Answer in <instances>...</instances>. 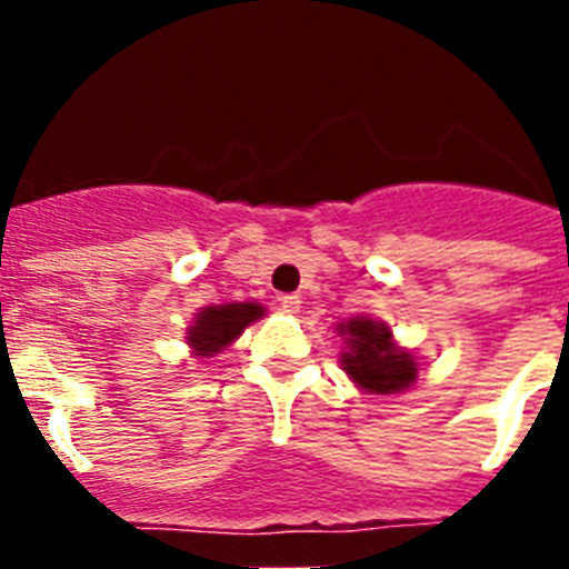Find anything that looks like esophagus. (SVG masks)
I'll use <instances>...</instances> for the list:
<instances>
[{"label":"esophagus","instance_id":"obj_1","mask_svg":"<svg viewBox=\"0 0 569 569\" xmlns=\"http://www.w3.org/2000/svg\"><path fill=\"white\" fill-rule=\"evenodd\" d=\"M279 308L284 310V313H299L301 299L296 293H284V296H279Z\"/></svg>","mask_w":569,"mask_h":569}]
</instances>
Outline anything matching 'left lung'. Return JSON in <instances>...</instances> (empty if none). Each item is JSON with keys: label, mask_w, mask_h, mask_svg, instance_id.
Segmentation results:
<instances>
[{"label": "left lung", "mask_w": 569, "mask_h": 569, "mask_svg": "<svg viewBox=\"0 0 569 569\" xmlns=\"http://www.w3.org/2000/svg\"><path fill=\"white\" fill-rule=\"evenodd\" d=\"M341 333L350 339L347 341L350 350L341 353V365L367 393H399L413 385L416 361L405 350H396L385 325H376V321L359 316V319L341 325Z\"/></svg>", "instance_id": "1"}]
</instances>
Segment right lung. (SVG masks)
I'll return each mask as SVG.
<instances>
[{
    "label": "right lung",
    "mask_w": 569,
    "mask_h": 569,
    "mask_svg": "<svg viewBox=\"0 0 569 569\" xmlns=\"http://www.w3.org/2000/svg\"><path fill=\"white\" fill-rule=\"evenodd\" d=\"M264 310L259 305H222V308H208L196 316V325L190 328L188 341L196 350V356H213L219 353L224 345L236 339L241 330L248 328L250 321H256Z\"/></svg>",
    "instance_id": "obj_1"
}]
</instances>
